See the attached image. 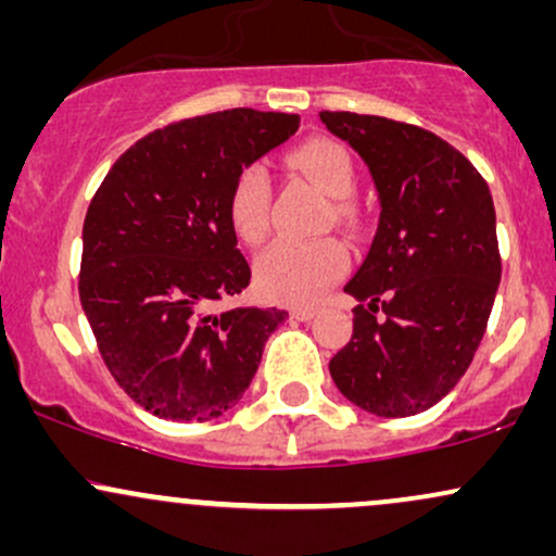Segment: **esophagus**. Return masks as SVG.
<instances>
[{"label": "esophagus", "instance_id": "obj_1", "mask_svg": "<svg viewBox=\"0 0 556 556\" xmlns=\"http://www.w3.org/2000/svg\"><path fill=\"white\" fill-rule=\"evenodd\" d=\"M290 316L298 318V321H311L316 316V308H292Z\"/></svg>", "mask_w": 556, "mask_h": 556}]
</instances>
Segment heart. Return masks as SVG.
I'll return each mask as SVG.
<instances>
[{
	"instance_id": "b5f03b06",
	"label": "heart",
	"mask_w": 556,
	"mask_h": 556,
	"mask_svg": "<svg viewBox=\"0 0 556 556\" xmlns=\"http://www.w3.org/2000/svg\"><path fill=\"white\" fill-rule=\"evenodd\" d=\"M290 169L316 185L331 198L329 216L337 225L355 229L363 219L361 203L355 201V162L353 154L331 138H311L295 146L287 156ZM229 225L245 245H261L271 227V188L269 175L261 164H248L235 177L227 198ZM350 253L337 238L311 242H274L256 258V287L264 298L287 305L316 303L344 277Z\"/></svg>"
}]
</instances>
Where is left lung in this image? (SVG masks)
Here are the masks:
<instances>
[{"mask_svg":"<svg viewBox=\"0 0 556 556\" xmlns=\"http://www.w3.org/2000/svg\"><path fill=\"white\" fill-rule=\"evenodd\" d=\"M371 169L381 216L344 292L353 337L329 361L353 405L381 418L429 410L463 379L502 279L489 185L455 146L418 125L318 112Z\"/></svg>","mask_w":556,"mask_h":556,"instance_id":"1","label":"left lung"}]
</instances>
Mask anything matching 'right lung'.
<instances>
[{
	"instance_id": "right-lung-1",
	"label": "right lung",
	"mask_w": 556,
	"mask_h": 556,
	"mask_svg": "<svg viewBox=\"0 0 556 556\" xmlns=\"http://www.w3.org/2000/svg\"><path fill=\"white\" fill-rule=\"evenodd\" d=\"M298 114L227 110L132 143L83 222L78 292L106 368L164 420L219 418L251 387L277 308L214 303L251 282L227 198L242 167L298 130Z\"/></svg>"
}]
</instances>
